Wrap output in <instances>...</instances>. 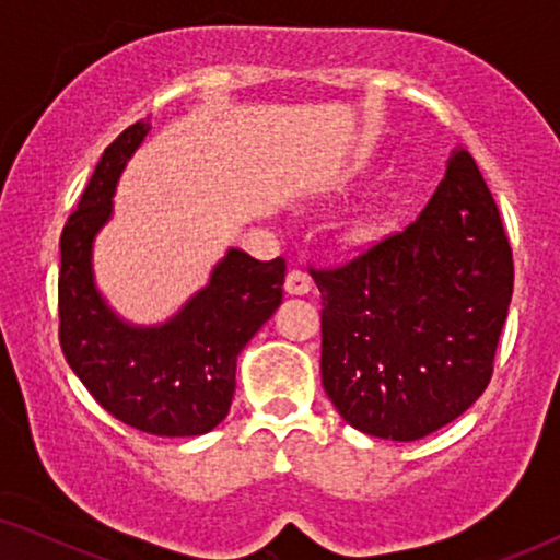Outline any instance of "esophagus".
I'll use <instances>...</instances> for the list:
<instances>
[{
	"instance_id": "34e87169",
	"label": "esophagus",
	"mask_w": 560,
	"mask_h": 560,
	"mask_svg": "<svg viewBox=\"0 0 560 560\" xmlns=\"http://www.w3.org/2000/svg\"><path fill=\"white\" fill-rule=\"evenodd\" d=\"M311 288H313V280H311L308 272H305V270H290L288 272L285 290L290 295H305V293H311Z\"/></svg>"
}]
</instances>
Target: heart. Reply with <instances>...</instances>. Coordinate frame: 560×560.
<instances>
[{"mask_svg": "<svg viewBox=\"0 0 560 560\" xmlns=\"http://www.w3.org/2000/svg\"><path fill=\"white\" fill-rule=\"evenodd\" d=\"M380 232H382L380 213H366V217L354 221V226L349 229V236H351V242H366V240H374Z\"/></svg>", "mask_w": 560, "mask_h": 560, "instance_id": "obj_1", "label": "heart"}]
</instances>
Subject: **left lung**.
Returning a JSON list of instances; mask_svg holds the SVG:
<instances>
[{
  "label": "left lung",
  "mask_w": 560,
  "mask_h": 560,
  "mask_svg": "<svg viewBox=\"0 0 560 560\" xmlns=\"http://www.w3.org/2000/svg\"><path fill=\"white\" fill-rule=\"evenodd\" d=\"M311 275L324 298L320 380L357 431L418 441L487 389L515 267L494 198L466 150H454L412 224Z\"/></svg>",
  "instance_id": "1"
}]
</instances>
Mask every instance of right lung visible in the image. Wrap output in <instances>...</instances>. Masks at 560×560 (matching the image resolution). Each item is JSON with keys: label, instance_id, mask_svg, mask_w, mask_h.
I'll list each match as a JSON object with an SVG mask.
<instances>
[{"label": "right lung", "instance_id": "add662e5", "mask_svg": "<svg viewBox=\"0 0 560 560\" xmlns=\"http://www.w3.org/2000/svg\"><path fill=\"white\" fill-rule=\"evenodd\" d=\"M150 121H135L104 150L79 209L60 234V349L94 400L142 433L186 439L226 418L236 357L282 303L285 259L259 262L229 249L209 285L160 326H132L96 290L94 236L112 217L114 190Z\"/></svg>", "mask_w": 560, "mask_h": 560}]
</instances>
